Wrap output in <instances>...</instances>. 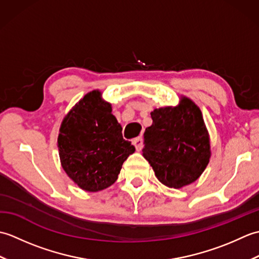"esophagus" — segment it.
Returning <instances> with one entry per match:
<instances>
[{"instance_id": "34e87169", "label": "esophagus", "mask_w": 259, "mask_h": 259, "mask_svg": "<svg viewBox=\"0 0 259 259\" xmlns=\"http://www.w3.org/2000/svg\"><path fill=\"white\" fill-rule=\"evenodd\" d=\"M133 144L136 147V150L137 151H140L142 149V144H144V141H142V138H136L133 140Z\"/></svg>"}]
</instances>
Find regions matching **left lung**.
<instances>
[{
    "mask_svg": "<svg viewBox=\"0 0 259 259\" xmlns=\"http://www.w3.org/2000/svg\"><path fill=\"white\" fill-rule=\"evenodd\" d=\"M144 135V155L158 180L180 189L200 177L211 157L210 138L199 107L186 96L177 106L155 109Z\"/></svg>",
    "mask_w": 259,
    "mask_h": 259,
    "instance_id": "1",
    "label": "left lung"
}]
</instances>
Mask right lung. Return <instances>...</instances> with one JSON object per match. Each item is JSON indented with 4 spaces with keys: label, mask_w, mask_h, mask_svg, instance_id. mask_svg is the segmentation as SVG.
Listing matches in <instances>:
<instances>
[{
    "label": "right lung",
    "mask_w": 259,
    "mask_h": 259,
    "mask_svg": "<svg viewBox=\"0 0 259 259\" xmlns=\"http://www.w3.org/2000/svg\"><path fill=\"white\" fill-rule=\"evenodd\" d=\"M121 131L100 90L88 92L64 115L58 137L60 161L79 188L97 192L115 183L122 163L136 150Z\"/></svg>",
    "instance_id": "add662e5"
}]
</instances>
